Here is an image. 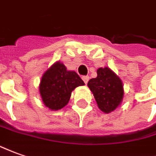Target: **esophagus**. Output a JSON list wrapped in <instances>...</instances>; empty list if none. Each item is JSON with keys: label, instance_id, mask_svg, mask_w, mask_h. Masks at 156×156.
Here are the masks:
<instances>
[{"label": "esophagus", "instance_id": "34e87169", "mask_svg": "<svg viewBox=\"0 0 156 156\" xmlns=\"http://www.w3.org/2000/svg\"><path fill=\"white\" fill-rule=\"evenodd\" d=\"M83 82H84V83H88V81H89V76H83Z\"/></svg>", "mask_w": 156, "mask_h": 156}]
</instances>
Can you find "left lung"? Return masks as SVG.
<instances>
[{
    "instance_id": "8db88e82",
    "label": "left lung",
    "mask_w": 156,
    "mask_h": 156,
    "mask_svg": "<svg viewBox=\"0 0 156 156\" xmlns=\"http://www.w3.org/2000/svg\"><path fill=\"white\" fill-rule=\"evenodd\" d=\"M88 87L93 93L99 109L104 113L115 111L122 102V81L110 67H100L96 78L88 82Z\"/></svg>"
}]
</instances>
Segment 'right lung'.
<instances>
[{"instance_id": "add662e5", "label": "right lung", "mask_w": 156, "mask_h": 156, "mask_svg": "<svg viewBox=\"0 0 156 156\" xmlns=\"http://www.w3.org/2000/svg\"><path fill=\"white\" fill-rule=\"evenodd\" d=\"M84 85L74 71H68L60 61L44 73L39 90L44 105L51 111H58L66 106L72 92L78 86Z\"/></svg>"}]
</instances>
